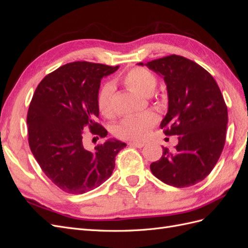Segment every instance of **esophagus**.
Listing matches in <instances>:
<instances>
[{"label": "esophagus", "mask_w": 248, "mask_h": 248, "mask_svg": "<svg viewBox=\"0 0 248 248\" xmlns=\"http://www.w3.org/2000/svg\"><path fill=\"white\" fill-rule=\"evenodd\" d=\"M128 145L131 147H137V148H142L145 146L144 142H139V141H129Z\"/></svg>", "instance_id": "34e87169"}]
</instances>
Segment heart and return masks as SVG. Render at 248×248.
I'll return each instance as SVG.
<instances>
[{"label": "heart", "instance_id": "obj_1", "mask_svg": "<svg viewBox=\"0 0 248 248\" xmlns=\"http://www.w3.org/2000/svg\"><path fill=\"white\" fill-rule=\"evenodd\" d=\"M123 84L133 92L141 96H150L157 85L155 74L147 68L137 67L127 72L122 78ZM112 94L114 88L110 85L104 86L97 96V107L101 115L109 118L112 115ZM158 121V118L152 111L132 115L123 119L116 128V134L121 139L140 140H144Z\"/></svg>", "mask_w": 248, "mask_h": 248}]
</instances>
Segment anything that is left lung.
Returning <instances> with one entry per match:
<instances>
[{"label":"left lung","instance_id":"left-lung-1","mask_svg":"<svg viewBox=\"0 0 248 248\" xmlns=\"http://www.w3.org/2000/svg\"><path fill=\"white\" fill-rule=\"evenodd\" d=\"M145 65L166 82L169 108L160 128L179 140L172 150L162 147L161 158L150 169L168 185L192 186L211 172L226 142L228 108L223 96L211 74L184 57L170 55Z\"/></svg>","mask_w":248,"mask_h":248}]
</instances>
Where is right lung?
<instances>
[{
	"label": "right lung",
	"instance_id": "add662e5",
	"mask_svg": "<svg viewBox=\"0 0 248 248\" xmlns=\"http://www.w3.org/2000/svg\"><path fill=\"white\" fill-rule=\"evenodd\" d=\"M119 66L73 62L44 78L28 111L29 145L43 170L65 192L81 194L100 186L111 176L116 155L125 142L109 139L88 150L82 131L100 138L108 131L97 123V96L102 78Z\"/></svg>",
	"mask_w": 248,
	"mask_h": 248
}]
</instances>
